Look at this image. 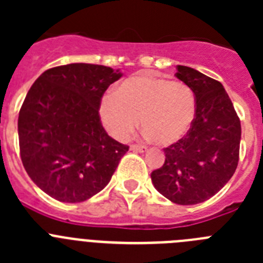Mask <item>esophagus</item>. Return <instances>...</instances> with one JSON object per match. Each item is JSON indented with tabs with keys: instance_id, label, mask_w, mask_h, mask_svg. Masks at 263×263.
Returning a JSON list of instances; mask_svg holds the SVG:
<instances>
[{
	"instance_id": "1",
	"label": "esophagus",
	"mask_w": 263,
	"mask_h": 263,
	"mask_svg": "<svg viewBox=\"0 0 263 263\" xmlns=\"http://www.w3.org/2000/svg\"><path fill=\"white\" fill-rule=\"evenodd\" d=\"M130 148L133 150V152H139V153H145L147 152V147L143 145H132L130 146Z\"/></svg>"
}]
</instances>
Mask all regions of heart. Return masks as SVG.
I'll use <instances>...</instances> for the list:
<instances>
[{
	"label": "heart",
	"instance_id": "b5f03b06",
	"mask_svg": "<svg viewBox=\"0 0 263 263\" xmlns=\"http://www.w3.org/2000/svg\"><path fill=\"white\" fill-rule=\"evenodd\" d=\"M99 116L111 137L125 141L138 127L168 146L187 136L196 117V96L180 81L139 73L125 79L115 93L104 95Z\"/></svg>",
	"mask_w": 263,
	"mask_h": 263
}]
</instances>
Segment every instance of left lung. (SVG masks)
<instances>
[{"label":"left lung","instance_id":"8db88e82","mask_svg":"<svg viewBox=\"0 0 263 263\" xmlns=\"http://www.w3.org/2000/svg\"><path fill=\"white\" fill-rule=\"evenodd\" d=\"M176 78L196 96V117L184 138L163 148V166L152 173L159 194L194 205L217 194L238 164L241 124L220 81L191 67L176 66Z\"/></svg>","mask_w":263,"mask_h":263}]
</instances>
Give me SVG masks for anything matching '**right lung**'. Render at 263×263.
<instances>
[{"mask_svg":"<svg viewBox=\"0 0 263 263\" xmlns=\"http://www.w3.org/2000/svg\"><path fill=\"white\" fill-rule=\"evenodd\" d=\"M120 69L72 63L39 76L18 117L21 159L31 180L63 203H80L110 182L129 146L108 136L99 105Z\"/></svg>","mask_w":263,"mask_h":263,"instance_id":"right-lung-1","label":"right lung"}]
</instances>
